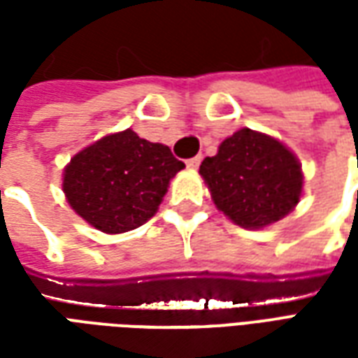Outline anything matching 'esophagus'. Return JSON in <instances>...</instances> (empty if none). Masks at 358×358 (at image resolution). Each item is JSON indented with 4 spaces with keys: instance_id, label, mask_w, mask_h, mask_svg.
Listing matches in <instances>:
<instances>
[{
    "instance_id": "obj_1",
    "label": "esophagus",
    "mask_w": 358,
    "mask_h": 358,
    "mask_svg": "<svg viewBox=\"0 0 358 358\" xmlns=\"http://www.w3.org/2000/svg\"><path fill=\"white\" fill-rule=\"evenodd\" d=\"M201 159H203L201 155H195V157H192V159H187V161H186L187 169H192V171H195V169H197V166L201 164Z\"/></svg>"
}]
</instances>
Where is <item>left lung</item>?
Wrapping results in <instances>:
<instances>
[{
    "label": "left lung",
    "mask_w": 358,
    "mask_h": 358,
    "mask_svg": "<svg viewBox=\"0 0 358 358\" xmlns=\"http://www.w3.org/2000/svg\"><path fill=\"white\" fill-rule=\"evenodd\" d=\"M213 201L236 224L263 228L299 203L303 174L289 149L274 138L241 128L199 166Z\"/></svg>",
    "instance_id": "1"
}]
</instances>
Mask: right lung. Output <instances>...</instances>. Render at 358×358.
Here are the masks:
<instances>
[{
	"mask_svg": "<svg viewBox=\"0 0 358 358\" xmlns=\"http://www.w3.org/2000/svg\"><path fill=\"white\" fill-rule=\"evenodd\" d=\"M184 163L163 143L132 130L95 141L65 169L63 189L86 222L107 234H122L153 217L166 187Z\"/></svg>",
	"mask_w": 358,
	"mask_h": 358,
	"instance_id": "add662e5",
	"label": "right lung"
}]
</instances>
